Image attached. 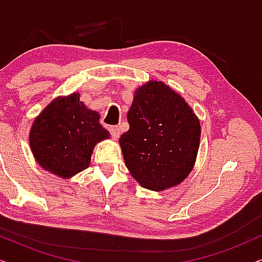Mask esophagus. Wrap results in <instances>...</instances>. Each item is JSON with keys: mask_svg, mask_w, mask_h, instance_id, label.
<instances>
[{"mask_svg": "<svg viewBox=\"0 0 262 262\" xmlns=\"http://www.w3.org/2000/svg\"><path fill=\"white\" fill-rule=\"evenodd\" d=\"M108 130H110V134H111L112 138H115V139L120 138L121 130H120V128L117 127V125H112V127L108 128Z\"/></svg>", "mask_w": 262, "mask_h": 262, "instance_id": "obj_1", "label": "esophagus"}]
</instances>
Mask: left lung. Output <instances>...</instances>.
Instances as JSON below:
<instances>
[{"instance_id":"left-lung-1","label":"left lung","mask_w":262,"mask_h":262,"mask_svg":"<svg viewBox=\"0 0 262 262\" xmlns=\"http://www.w3.org/2000/svg\"><path fill=\"white\" fill-rule=\"evenodd\" d=\"M121 135L125 165L142 187L160 191L180 184L196 160L201 124L178 93L150 81L135 92Z\"/></svg>"}]
</instances>
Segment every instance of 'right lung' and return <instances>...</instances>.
Segmentation results:
<instances>
[{"label": "right lung", "mask_w": 262, "mask_h": 262, "mask_svg": "<svg viewBox=\"0 0 262 262\" xmlns=\"http://www.w3.org/2000/svg\"><path fill=\"white\" fill-rule=\"evenodd\" d=\"M97 111L88 110L74 93L57 98L36 118L30 146L42 168L61 178L87 169L95 144L110 133L100 124Z\"/></svg>", "instance_id": "obj_1"}]
</instances>
